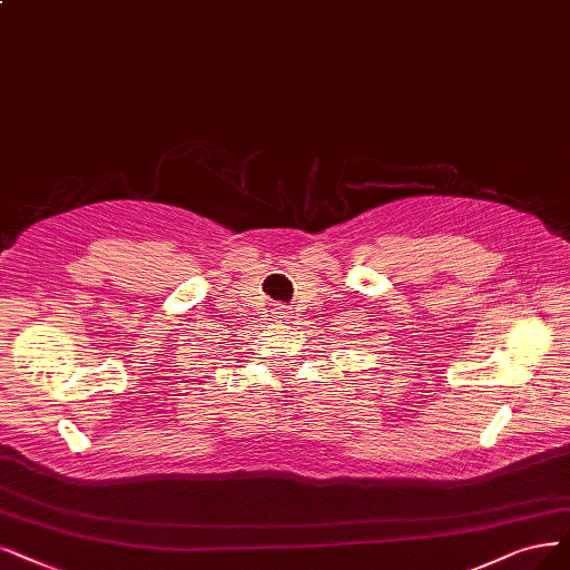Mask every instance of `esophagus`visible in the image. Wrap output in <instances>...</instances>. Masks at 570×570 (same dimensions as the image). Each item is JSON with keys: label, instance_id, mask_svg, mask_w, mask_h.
<instances>
[{"label": "esophagus", "instance_id": "obj_1", "mask_svg": "<svg viewBox=\"0 0 570 570\" xmlns=\"http://www.w3.org/2000/svg\"><path fill=\"white\" fill-rule=\"evenodd\" d=\"M272 314H274V322H284V320H288V307L286 305H277Z\"/></svg>", "mask_w": 570, "mask_h": 570}]
</instances>
